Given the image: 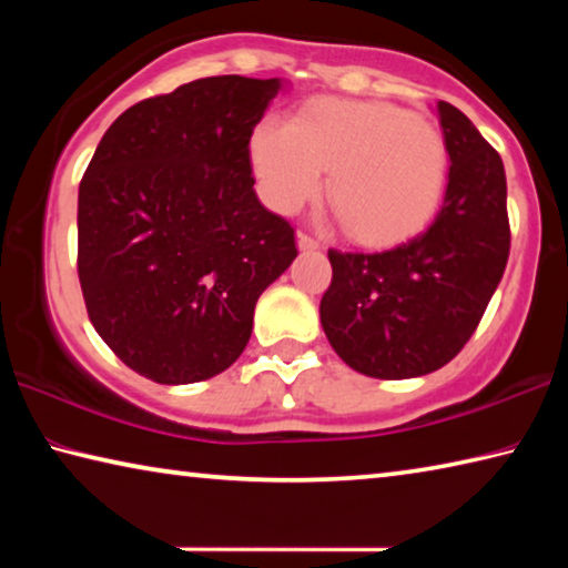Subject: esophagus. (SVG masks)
Segmentation results:
<instances>
[{
	"label": "esophagus",
	"instance_id": "obj_1",
	"mask_svg": "<svg viewBox=\"0 0 568 568\" xmlns=\"http://www.w3.org/2000/svg\"><path fill=\"white\" fill-rule=\"evenodd\" d=\"M295 243H297V250H303V253H307V250H318L321 247L318 240H313L311 235H305V233H297Z\"/></svg>",
	"mask_w": 568,
	"mask_h": 568
}]
</instances>
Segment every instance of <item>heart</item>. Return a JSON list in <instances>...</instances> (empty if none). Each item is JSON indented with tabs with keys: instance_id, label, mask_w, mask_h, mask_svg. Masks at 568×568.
I'll return each mask as SVG.
<instances>
[{
	"instance_id": "1",
	"label": "heart",
	"mask_w": 568,
	"mask_h": 568,
	"mask_svg": "<svg viewBox=\"0 0 568 568\" xmlns=\"http://www.w3.org/2000/svg\"><path fill=\"white\" fill-rule=\"evenodd\" d=\"M250 165L267 207L293 213L328 178V197L351 237L393 245L426 227L448 180L444 134L383 102L323 98L293 122L265 118L250 134Z\"/></svg>"
}]
</instances>
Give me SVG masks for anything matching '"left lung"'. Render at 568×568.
<instances>
[{
  "mask_svg": "<svg viewBox=\"0 0 568 568\" xmlns=\"http://www.w3.org/2000/svg\"><path fill=\"white\" fill-rule=\"evenodd\" d=\"M448 145L444 207L420 235L383 253L328 250L321 323L333 351L371 378H418L456 358L508 261L506 172L464 112L436 104Z\"/></svg>",
  "mask_w": 568,
  "mask_h": 568,
  "instance_id": "left-lung-1",
  "label": "left lung"
}]
</instances>
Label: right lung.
Returning <instances> with one entry per match:
<instances>
[{
	"label": "right lung",
	"mask_w": 568,
	"mask_h": 568,
	"mask_svg": "<svg viewBox=\"0 0 568 568\" xmlns=\"http://www.w3.org/2000/svg\"><path fill=\"white\" fill-rule=\"evenodd\" d=\"M285 80L225 74L124 110L77 200V271L100 338L165 386L230 368L257 297L295 261V233L261 205L250 134Z\"/></svg>",
	"instance_id": "right-lung-1"
}]
</instances>
